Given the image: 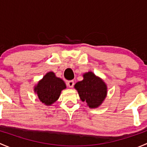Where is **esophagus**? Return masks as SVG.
<instances>
[{
    "label": "esophagus",
    "mask_w": 147,
    "mask_h": 147,
    "mask_svg": "<svg viewBox=\"0 0 147 147\" xmlns=\"http://www.w3.org/2000/svg\"><path fill=\"white\" fill-rule=\"evenodd\" d=\"M67 84L68 87H69L72 88L74 86V84H75V82H74L73 80H69V81H67Z\"/></svg>",
    "instance_id": "1"
}]
</instances>
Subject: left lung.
<instances>
[{
  "label": "left lung",
  "instance_id": "obj_1",
  "mask_svg": "<svg viewBox=\"0 0 147 147\" xmlns=\"http://www.w3.org/2000/svg\"><path fill=\"white\" fill-rule=\"evenodd\" d=\"M83 77V80L75 84V89L82 102H86L91 108L97 107L106 97V84L92 72L85 73Z\"/></svg>",
  "mask_w": 147,
  "mask_h": 147
}]
</instances>
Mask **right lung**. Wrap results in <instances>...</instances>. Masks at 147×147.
Instances as JSON below:
<instances>
[{
  "label": "right lung",
  "mask_w": 147,
  "mask_h": 147,
  "mask_svg": "<svg viewBox=\"0 0 147 147\" xmlns=\"http://www.w3.org/2000/svg\"><path fill=\"white\" fill-rule=\"evenodd\" d=\"M66 88L65 82L57 78L54 72H50L43 77L35 87L38 98L46 105H50L57 101L61 91Z\"/></svg>",
  "instance_id": "add662e5"
}]
</instances>
